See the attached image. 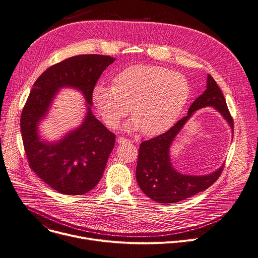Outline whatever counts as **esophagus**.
Returning a JSON list of instances; mask_svg holds the SVG:
<instances>
[{"instance_id": "esophagus-1", "label": "esophagus", "mask_w": 258, "mask_h": 258, "mask_svg": "<svg viewBox=\"0 0 258 258\" xmlns=\"http://www.w3.org/2000/svg\"><path fill=\"white\" fill-rule=\"evenodd\" d=\"M117 142H118V144H125V143H130L131 141L128 139H124V138L120 137V138L117 139Z\"/></svg>"}]
</instances>
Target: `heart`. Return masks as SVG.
<instances>
[{
	"label": "heart",
	"instance_id": "obj_1",
	"mask_svg": "<svg viewBox=\"0 0 258 258\" xmlns=\"http://www.w3.org/2000/svg\"><path fill=\"white\" fill-rule=\"evenodd\" d=\"M189 98V85L177 72L148 64L124 69L113 79V87L97 84L91 100L110 128L119 125L131 111L125 131L157 136L173 126Z\"/></svg>",
	"mask_w": 258,
	"mask_h": 258
}]
</instances>
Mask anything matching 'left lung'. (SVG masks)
<instances>
[{
	"instance_id": "8db88e82",
	"label": "left lung",
	"mask_w": 258,
	"mask_h": 258,
	"mask_svg": "<svg viewBox=\"0 0 258 258\" xmlns=\"http://www.w3.org/2000/svg\"><path fill=\"white\" fill-rule=\"evenodd\" d=\"M212 107L233 131V122L225 99L211 75H207V86L196 99L188 113L165 134L142 142L139 149L136 170L137 182L142 191L160 204H174L206 190L220 176L223 163L214 172L206 175H187L178 172L172 163L171 147L184 125L203 108Z\"/></svg>"
}]
</instances>
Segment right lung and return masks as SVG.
<instances>
[{
    "label": "right lung",
    "mask_w": 258,
    "mask_h": 258,
    "mask_svg": "<svg viewBox=\"0 0 258 258\" xmlns=\"http://www.w3.org/2000/svg\"><path fill=\"white\" fill-rule=\"evenodd\" d=\"M115 60L109 55L82 54L67 58L36 80L21 113L23 146L36 175L51 188L68 196L90 191L103 176L115 144V135L91 112V92L104 70ZM63 88L79 91L86 102L81 124L50 142L39 135L57 93Z\"/></svg>",
    "instance_id": "obj_1"
}]
</instances>
